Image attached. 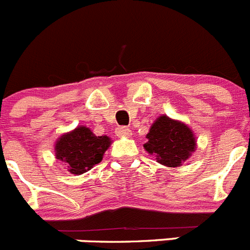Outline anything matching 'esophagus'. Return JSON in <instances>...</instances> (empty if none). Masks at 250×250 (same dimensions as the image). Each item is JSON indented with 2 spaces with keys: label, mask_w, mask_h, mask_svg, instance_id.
I'll use <instances>...</instances> for the list:
<instances>
[{
  "label": "esophagus",
  "mask_w": 250,
  "mask_h": 250,
  "mask_svg": "<svg viewBox=\"0 0 250 250\" xmlns=\"http://www.w3.org/2000/svg\"><path fill=\"white\" fill-rule=\"evenodd\" d=\"M116 135L118 136H129L131 134V130L127 126H119L116 127Z\"/></svg>",
  "instance_id": "1"
}]
</instances>
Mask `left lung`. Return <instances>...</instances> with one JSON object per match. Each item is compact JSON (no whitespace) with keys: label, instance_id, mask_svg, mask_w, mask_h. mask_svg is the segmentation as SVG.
<instances>
[{"label":"left lung","instance_id":"1","mask_svg":"<svg viewBox=\"0 0 250 250\" xmlns=\"http://www.w3.org/2000/svg\"><path fill=\"white\" fill-rule=\"evenodd\" d=\"M146 139V151L154 154L160 164L170 167H180L195 150L193 131L185 124L165 115L152 124Z\"/></svg>","mask_w":250,"mask_h":250}]
</instances>
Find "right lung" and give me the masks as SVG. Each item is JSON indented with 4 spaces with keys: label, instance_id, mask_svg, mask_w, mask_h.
<instances>
[{
    "label": "right lung",
    "instance_id": "right-lung-1",
    "mask_svg": "<svg viewBox=\"0 0 250 250\" xmlns=\"http://www.w3.org/2000/svg\"><path fill=\"white\" fill-rule=\"evenodd\" d=\"M107 136H96L85 126L62 135L56 143V156L67 165L70 173L80 175L103 160L110 145Z\"/></svg>",
    "mask_w": 250,
    "mask_h": 250
}]
</instances>
